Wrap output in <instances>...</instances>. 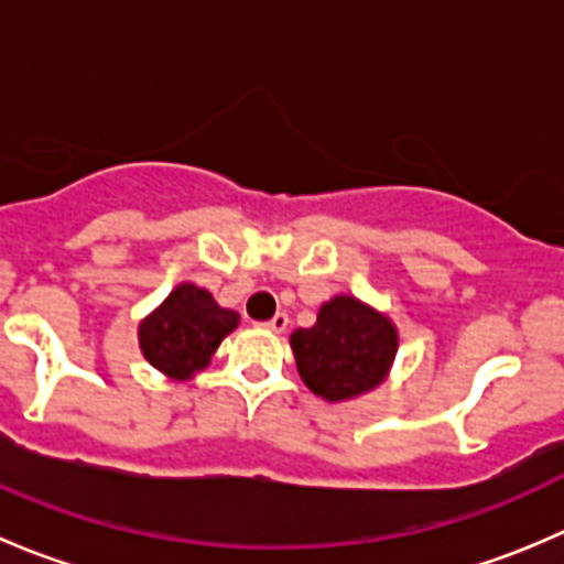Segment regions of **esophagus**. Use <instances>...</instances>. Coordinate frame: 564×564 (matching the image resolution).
<instances>
[{
    "mask_svg": "<svg viewBox=\"0 0 564 564\" xmlns=\"http://www.w3.org/2000/svg\"><path fill=\"white\" fill-rule=\"evenodd\" d=\"M267 329H272V333H283V329L289 327V316L286 314H275L270 318V322L264 324Z\"/></svg>",
    "mask_w": 564,
    "mask_h": 564,
    "instance_id": "obj_1",
    "label": "esophagus"
}]
</instances>
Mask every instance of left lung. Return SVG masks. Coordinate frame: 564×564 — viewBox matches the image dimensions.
Returning a JSON list of instances; mask_svg holds the SVG:
<instances>
[{
  "mask_svg": "<svg viewBox=\"0 0 564 564\" xmlns=\"http://www.w3.org/2000/svg\"><path fill=\"white\" fill-rule=\"evenodd\" d=\"M289 344L305 388L338 403L377 390L390 377L398 327L373 305L335 294L318 308L314 327L294 329Z\"/></svg>",
  "mask_w": 564,
  "mask_h": 564,
  "instance_id": "left-lung-1",
  "label": "left lung"
}]
</instances>
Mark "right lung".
I'll list each match as a JSON object with an SVG mask.
<instances>
[{
	"mask_svg": "<svg viewBox=\"0 0 564 564\" xmlns=\"http://www.w3.org/2000/svg\"><path fill=\"white\" fill-rule=\"evenodd\" d=\"M240 314L220 308L207 289L185 281L139 322V349L163 377L187 382L209 366L220 340L235 333Z\"/></svg>",
	"mask_w": 564,
	"mask_h": 564,
	"instance_id": "obj_1",
	"label": "right lung"
}]
</instances>
